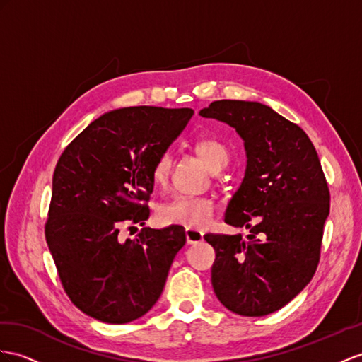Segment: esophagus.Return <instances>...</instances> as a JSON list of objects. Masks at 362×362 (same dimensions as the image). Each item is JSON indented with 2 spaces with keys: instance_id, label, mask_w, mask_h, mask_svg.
Segmentation results:
<instances>
[{
  "instance_id": "34e87169",
  "label": "esophagus",
  "mask_w": 362,
  "mask_h": 362,
  "mask_svg": "<svg viewBox=\"0 0 362 362\" xmlns=\"http://www.w3.org/2000/svg\"><path fill=\"white\" fill-rule=\"evenodd\" d=\"M185 235H187V243L188 245H197L203 240V234L197 229H185Z\"/></svg>"
}]
</instances>
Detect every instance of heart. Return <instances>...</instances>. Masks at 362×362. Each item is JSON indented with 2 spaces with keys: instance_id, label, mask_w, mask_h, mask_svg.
<instances>
[{
  "instance_id": "heart-1",
  "label": "heart",
  "mask_w": 362,
  "mask_h": 362,
  "mask_svg": "<svg viewBox=\"0 0 362 362\" xmlns=\"http://www.w3.org/2000/svg\"><path fill=\"white\" fill-rule=\"evenodd\" d=\"M194 151L200 157L211 171H218L225 168L229 160V151L225 144L217 139H199L192 145ZM173 166V156L163 153L157 157L151 168V179L157 188H165L170 180ZM216 205L208 197H188L177 196L168 202L162 203L157 209V220L162 225L182 226L189 229L205 228L212 216H214Z\"/></svg>"
}]
</instances>
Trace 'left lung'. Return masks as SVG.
Returning <instances> with one entry per match:
<instances>
[{"label": "left lung", "mask_w": 362, "mask_h": 362, "mask_svg": "<svg viewBox=\"0 0 362 362\" xmlns=\"http://www.w3.org/2000/svg\"><path fill=\"white\" fill-rule=\"evenodd\" d=\"M200 116L234 127L247 157L225 221L249 235H205L216 251L212 287L230 312L264 317L293 300L317 271L330 209L326 175L309 136L271 107L223 99Z\"/></svg>", "instance_id": "1"}]
</instances>
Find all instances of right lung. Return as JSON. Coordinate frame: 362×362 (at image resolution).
<instances>
[{"label":"right lung","mask_w":362,"mask_h":362,"mask_svg":"<svg viewBox=\"0 0 362 362\" xmlns=\"http://www.w3.org/2000/svg\"><path fill=\"white\" fill-rule=\"evenodd\" d=\"M192 115L191 108L146 105L108 111L61 154L45 240L64 291L88 317L125 324L159 300L187 242L185 229L142 228L125 242L119 233L150 217L153 163Z\"/></svg>","instance_id":"add662e5"}]
</instances>
